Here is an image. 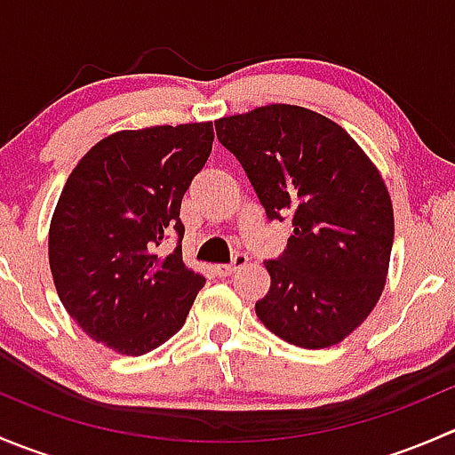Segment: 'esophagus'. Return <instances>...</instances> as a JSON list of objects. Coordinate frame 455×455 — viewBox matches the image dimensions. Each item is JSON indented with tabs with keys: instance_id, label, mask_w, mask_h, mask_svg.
<instances>
[{
	"instance_id": "obj_1",
	"label": "esophagus",
	"mask_w": 455,
	"mask_h": 455,
	"mask_svg": "<svg viewBox=\"0 0 455 455\" xmlns=\"http://www.w3.org/2000/svg\"><path fill=\"white\" fill-rule=\"evenodd\" d=\"M246 264H249V257H246V253H235L228 264L215 266V273H218L220 277H228V275H233L237 268H242V266H246Z\"/></svg>"
}]
</instances>
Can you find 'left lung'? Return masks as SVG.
I'll return each mask as SVG.
<instances>
[{
    "mask_svg": "<svg viewBox=\"0 0 455 455\" xmlns=\"http://www.w3.org/2000/svg\"><path fill=\"white\" fill-rule=\"evenodd\" d=\"M270 222L291 220L288 246L266 261L261 323L299 347L343 341L379 301L394 242L383 178L343 127L313 109L266 105L215 121Z\"/></svg>",
    "mask_w": 455,
    "mask_h": 455,
    "instance_id": "1",
    "label": "left lung"
}]
</instances>
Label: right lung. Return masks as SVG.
I'll return each instance as SVG.
<instances>
[{
  "mask_svg": "<svg viewBox=\"0 0 455 455\" xmlns=\"http://www.w3.org/2000/svg\"><path fill=\"white\" fill-rule=\"evenodd\" d=\"M213 147V123L118 132L68 178L50 224L59 299L94 341L151 352L185 325L204 277L182 261V196ZM173 235L167 258L155 251Z\"/></svg>",
  "mask_w": 455,
  "mask_h": 455,
  "instance_id": "right-lung-1",
  "label": "right lung"
}]
</instances>
